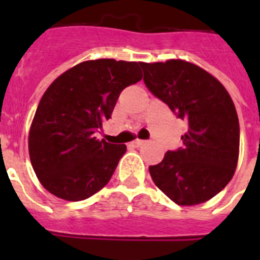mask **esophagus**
Instances as JSON below:
<instances>
[{
	"label": "esophagus",
	"mask_w": 260,
	"mask_h": 260,
	"mask_svg": "<svg viewBox=\"0 0 260 260\" xmlns=\"http://www.w3.org/2000/svg\"><path fill=\"white\" fill-rule=\"evenodd\" d=\"M144 140H140V139H136V140H135V142H132V144H134L135 147H140V146H143V144H144Z\"/></svg>",
	"instance_id": "1"
}]
</instances>
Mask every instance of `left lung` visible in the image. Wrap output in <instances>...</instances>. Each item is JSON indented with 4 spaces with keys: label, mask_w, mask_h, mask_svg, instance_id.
<instances>
[{
    "label": "left lung",
    "mask_w": 260,
    "mask_h": 260,
    "mask_svg": "<svg viewBox=\"0 0 260 260\" xmlns=\"http://www.w3.org/2000/svg\"><path fill=\"white\" fill-rule=\"evenodd\" d=\"M147 89L189 124L183 147L150 166L152 181L178 205H197L220 193L238 165L240 128L234 101L209 73L183 60L142 63Z\"/></svg>",
    "instance_id": "8db88e82"
}]
</instances>
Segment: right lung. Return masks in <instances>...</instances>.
Instances as JSON below:
<instances>
[{
	"label": "right lung",
	"mask_w": 260,
	"mask_h": 260,
	"mask_svg": "<svg viewBox=\"0 0 260 260\" xmlns=\"http://www.w3.org/2000/svg\"><path fill=\"white\" fill-rule=\"evenodd\" d=\"M142 63L87 60L51 83L30 125L29 158L39 181L67 201L86 200L109 182L125 144L98 140L122 90L142 79Z\"/></svg>",
	"instance_id": "obj_1"
}]
</instances>
